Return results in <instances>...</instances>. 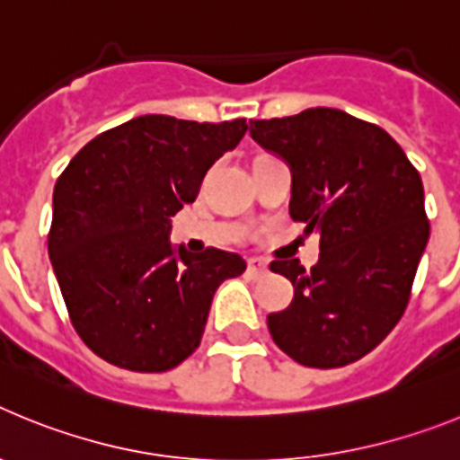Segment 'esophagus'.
Here are the masks:
<instances>
[{
  "mask_svg": "<svg viewBox=\"0 0 460 460\" xmlns=\"http://www.w3.org/2000/svg\"><path fill=\"white\" fill-rule=\"evenodd\" d=\"M249 274L251 276H265L267 274V262L265 260H260V258H251L249 260Z\"/></svg>",
  "mask_w": 460,
  "mask_h": 460,
  "instance_id": "34e87169",
  "label": "esophagus"
}]
</instances>
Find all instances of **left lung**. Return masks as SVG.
<instances>
[{
    "label": "left lung",
    "mask_w": 460,
    "mask_h": 460,
    "mask_svg": "<svg viewBox=\"0 0 460 460\" xmlns=\"http://www.w3.org/2000/svg\"><path fill=\"white\" fill-rule=\"evenodd\" d=\"M251 137L292 170L290 217L320 234L311 271L274 260L295 286L267 327L311 368L361 359L396 327L429 242L421 177L385 128L336 108L251 121Z\"/></svg>",
    "instance_id": "obj_1"
}]
</instances>
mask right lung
<instances>
[{
    "label": "right lung",
    "instance_id": "add662e5",
    "mask_svg": "<svg viewBox=\"0 0 460 460\" xmlns=\"http://www.w3.org/2000/svg\"><path fill=\"white\" fill-rule=\"evenodd\" d=\"M246 119L145 115L87 142L55 184L48 253L68 318L93 355L137 373L180 367L200 345L214 292L242 255L170 243V217L234 149Z\"/></svg>",
    "mask_w": 460,
    "mask_h": 460
}]
</instances>
